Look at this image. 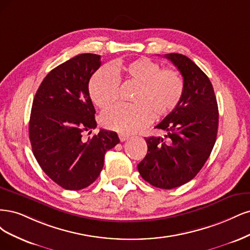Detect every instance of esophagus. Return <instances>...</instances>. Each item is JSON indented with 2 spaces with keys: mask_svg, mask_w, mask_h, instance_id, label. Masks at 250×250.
<instances>
[{
  "mask_svg": "<svg viewBox=\"0 0 250 250\" xmlns=\"http://www.w3.org/2000/svg\"><path fill=\"white\" fill-rule=\"evenodd\" d=\"M118 137H119V140L122 141V142H124V141H125V140H127L128 138H130V136H128V135L122 134V133L118 134Z\"/></svg>",
  "mask_w": 250,
  "mask_h": 250,
  "instance_id": "obj_1",
  "label": "esophagus"
}]
</instances>
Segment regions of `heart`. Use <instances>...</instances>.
<instances>
[{"instance_id":"heart-1","label":"heart","mask_w":250,"mask_h":250,"mask_svg":"<svg viewBox=\"0 0 250 250\" xmlns=\"http://www.w3.org/2000/svg\"><path fill=\"white\" fill-rule=\"evenodd\" d=\"M118 74L137 85L134 104H118L104 112L102 125L122 134H133L148 125L155 118H162L178 106L184 92V81L178 71L161 66L148 58H138L127 63H116ZM110 66L100 68L92 76L89 93L95 106L111 107L118 98V80Z\"/></svg>"}]
</instances>
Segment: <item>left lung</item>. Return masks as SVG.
Returning <instances> with one entry per match:
<instances>
[{
  "label": "left lung",
  "instance_id": "obj_1",
  "mask_svg": "<svg viewBox=\"0 0 250 250\" xmlns=\"http://www.w3.org/2000/svg\"><path fill=\"white\" fill-rule=\"evenodd\" d=\"M184 79V92L176 108L156 128L164 137L146 138L147 154L138 164L142 179L161 189H173L188 183L211 151L218 131V104L210 79L182 54L165 55Z\"/></svg>",
  "mask_w": 250,
  "mask_h": 250
}]
</instances>
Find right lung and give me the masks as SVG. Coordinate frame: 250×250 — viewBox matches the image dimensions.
<instances>
[{
  "instance_id": "right-lung-1",
  "label": "right lung",
  "mask_w": 250,
  "mask_h": 250,
  "mask_svg": "<svg viewBox=\"0 0 250 250\" xmlns=\"http://www.w3.org/2000/svg\"><path fill=\"white\" fill-rule=\"evenodd\" d=\"M101 66V56L81 54L52 69L32 104L29 137L39 166L60 187L81 190L91 185L104 167V154L119 138L96 127L88 84Z\"/></svg>"
}]
</instances>
